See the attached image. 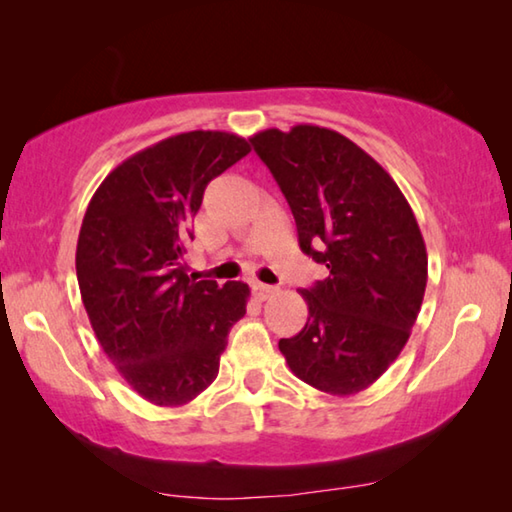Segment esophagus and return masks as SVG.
Masks as SVG:
<instances>
[{
    "mask_svg": "<svg viewBox=\"0 0 512 512\" xmlns=\"http://www.w3.org/2000/svg\"><path fill=\"white\" fill-rule=\"evenodd\" d=\"M250 289H253V296H255L257 300L271 298L273 293L277 291L275 287H271V284H264V282H253V284H250Z\"/></svg>",
    "mask_w": 512,
    "mask_h": 512,
    "instance_id": "esophagus-1",
    "label": "esophagus"
}]
</instances>
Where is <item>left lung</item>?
<instances>
[{"mask_svg": "<svg viewBox=\"0 0 512 512\" xmlns=\"http://www.w3.org/2000/svg\"><path fill=\"white\" fill-rule=\"evenodd\" d=\"M293 212L302 253L329 268L302 289L309 318L280 339L293 375L354 395L384 375L409 341L427 287V248L395 180L348 137L298 124L250 137Z\"/></svg>", "mask_w": 512, "mask_h": 512, "instance_id": "left-lung-1", "label": "left lung"}]
</instances>
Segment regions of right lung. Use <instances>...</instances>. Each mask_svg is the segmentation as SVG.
<instances>
[{"label":"right lung","instance_id":"right-lung-1","mask_svg":"<svg viewBox=\"0 0 512 512\" xmlns=\"http://www.w3.org/2000/svg\"><path fill=\"white\" fill-rule=\"evenodd\" d=\"M250 153L223 131L167 137L112 169L76 244V277L106 357L137 395L183 406L219 375L248 284L187 275L185 244L212 178Z\"/></svg>","mask_w":512,"mask_h":512}]
</instances>
